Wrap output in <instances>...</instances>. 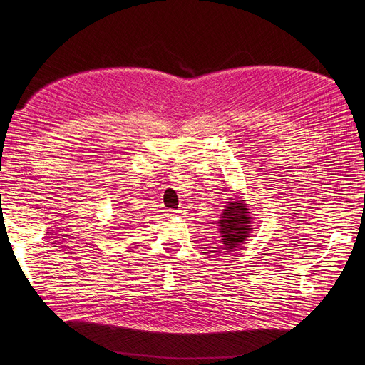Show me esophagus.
I'll use <instances>...</instances> for the list:
<instances>
[{"label":"esophagus","mask_w":365,"mask_h":365,"mask_svg":"<svg viewBox=\"0 0 365 365\" xmlns=\"http://www.w3.org/2000/svg\"><path fill=\"white\" fill-rule=\"evenodd\" d=\"M182 211H169V215H180Z\"/></svg>","instance_id":"34e87169"}]
</instances>
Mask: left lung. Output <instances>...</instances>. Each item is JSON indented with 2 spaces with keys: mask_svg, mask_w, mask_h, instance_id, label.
<instances>
[{
  "mask_svg": "<svg viewBox=\"0 0 365 365\" xmlns=\"http://www.w3.org/2000/svg\"><path fill=\"white\" fill-rule=\"evenodd\" d=\"M220 232L222 237V242L225 244V250L234 251L240 248L242 241L248 237L251 228V218L248 207L242 200L232 199L227 202L225 210H222L220 220Z\"/></svg>",
  "mask_w": 365,
  "mask_h": 365,
  "instance_id": "8db88e82",
  "label": "left lung"
}]
</instances>
